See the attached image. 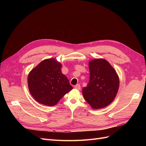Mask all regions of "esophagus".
<instances>
[{
	"label": "esophagus",
	"instance_id": "1",
	"mask_svg": "<svg viewBox=\"0 0 146 146\" xmlns=\"http://www.w3.org/2000/svg\"><path fill=\"white\" fill-rule=\"evenodd\" d=\"M74 88H76V89L78 90H80L81 87H80V85H79V84H77V85H75V86H74Z\"/></svg>",
	"mask_w": 146,
	"mask_h": 146
}]
</instances>
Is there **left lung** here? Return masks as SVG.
<instances>
[{
    "label": "left lung",
    "mask_w": 146,
    "mask_h": 146,
    "mask_svg": "<svg viewBox=\"0 0 146 146\" xmlns=\"http://www.w3.org/2000/svg\"><path fill=\"white\" fill-rule=\"evenodd\" d=\"M90 82L82 90L84 99L92 108L99 109L111 104L117 93L119 80L116 70L104 59L90 61Z\"/></svg>",
    "instance_id": "8db88e82"
}]
</instances>
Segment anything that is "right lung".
<instances>
[{
    "label": "right lung",
    "instance_id": "1",
    "mask_svg": "<svg viewBox=\"0 0 146 146\" xmlns=\"http://www.w3.org/2000/svg\"><path fill=\"white\" fill-rule=\"evenodd\" d=\"M61 64L53 58L43 60L28 76L30 94L39 103L54 106L72 90L68 78L62 74Z\"/></svg>",
    "mask_w": 146,
    "mask_h": 146
}]
</instances>
